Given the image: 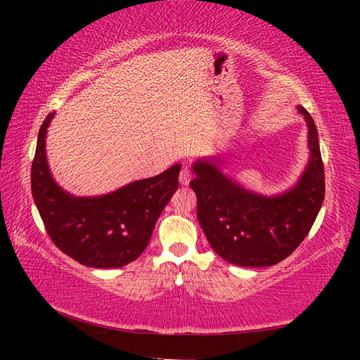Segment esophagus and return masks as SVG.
I'll return each instance as SVG.
<instances>
[{
	"instance_id": "esophagus-1",
	"label": "esophagus",
	"mask_w": 360,
	"mask_h": 360,
	"mask_svg": "<svg viewBox=\"0 0 360 360\" xmlns=\"http://www.w3.org/2000/svg\"><path fill=\"white\" fill-rule=\"evenodd\" d=\"M193 178V173H192V168H190L188 165H184L182 167V170L179 173V182L182 186H188V182L192 181Z\"/></svg>"
}]
</instances>
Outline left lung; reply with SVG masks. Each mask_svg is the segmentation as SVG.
<instances>
[{
    "instance_id": "left-lung-1",
    "label": "left lung",
    "mask_w": 360,
    "mask_h": 360,
    "mask_svg": "<svg viewBox=\"0 0 360 360\" xmlns=\"http://www.w3.org/2000/svg\"><path fill=\"white\" fill-rule=\"evenodd\" d=\"M308 127L309 162L294 187L275 196L244 188L217 165L198 159L195 179L196 215L212 249L243 267H266L289 257L307 238L325 198V170L319 134L311 114L298 106Z\"/></svg>"
}]
</instances>
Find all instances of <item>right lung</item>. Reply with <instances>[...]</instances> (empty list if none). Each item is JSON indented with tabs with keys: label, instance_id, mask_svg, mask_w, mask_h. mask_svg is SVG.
<instances>
[{
	"label": "right lung",
	"instance_id": "right-lung-1",
	"mask_svg": "<svg viewBox=\"0 0 360 360\" xmlns=\"http://www.w3.org/2000/svg\"><path fill=\"white\" fill-rule=\"evenodd\" d=\"M51 112L38 131L30 187L46 232L56 246L88 267H122L148 246L153 229L178 190L181 165L102 196L79 198L65 192L49 172L46 133Z\"/></svg>",
	"mask_w": 360,
	"mask_h": 360
}]
</instances>
